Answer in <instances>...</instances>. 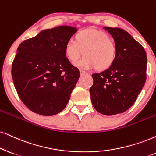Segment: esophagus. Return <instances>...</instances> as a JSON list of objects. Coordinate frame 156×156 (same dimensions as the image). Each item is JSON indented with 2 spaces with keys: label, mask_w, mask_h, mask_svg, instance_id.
I'll list each match as a JSON object with an SVG mask.
<instances>
[{
  "label": "esophagus",
  "mask_w": 156,
  "mask_h": 156,
  "mask_svg": "<svg viewBox=\"0 0 156 156\" xmlns=\"http://www.w3.org/2000/svg\"><path fill=\"white\" fill-rule=\"evenodd\" d=\"M86 73H86V71H84V70H80V76H83V75L86 74Z\"/></svg>",
  "instance_id": "obj_1"
}]
</instances>
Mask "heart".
Wrapping results in <instances>:
<instances>
[{
    "label": "heart",
    "mask_w": 156,
    "mask_h": 156,
    "mask_svg": "<svg viewBox=\"0 0 156 156\" xmlns=\"http://www.w3.org/2000/svg\"><path fill=\"white\" fill-rule=\"evenodd\" d=\"M65 55L68 60L75 62L82 56L85 57L77 66L86 69L95 68L104 71L113 66L117 58V47L105 31L88 28L80 30L65 46Z\"/></svg>",
    "instance_id": "b5f03b06"
}]
</instances>
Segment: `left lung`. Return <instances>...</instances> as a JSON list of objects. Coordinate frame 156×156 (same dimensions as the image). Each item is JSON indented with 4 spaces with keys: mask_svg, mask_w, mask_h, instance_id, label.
Listing matches in <instances>:
<instances>
[{
    "mask_svg": "<svg viewBox=\"0 0 156 156\" xmlns=\"http://www.w3.org/2000/svg\"><path fill=\"white\" fill-rule=\"evenodd\" d=\"M104 28L113 37L117 58L108 70L92 74L90 94L96 111L110 116L123 113L135 102L146 80L147 55L143 47L127 31Z\"/></svg>",
    "mask_w": 156,
    "mask_h": 156,
    "instance_id": "1",
    "label": "left lung"
}]
</instances>
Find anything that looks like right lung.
<instances>
[{
    "label": "right lung",
    "mask_w": 156,
    "mask_h": 156,
    "mask_svg": "<svg viewBox=\"0 0 156 156\" xmlns=\"http://www.w3.org/2000/svg\"><path fill=\"white\" fill-rule=\"evenodd\" d=\"M77 29L59 26L21 42L11 75L19 98L27 108L43 116L62 112L80 76L65 55V46Z\"/></svg>",
    "instance_id": "obj_1"
}]
</instances>
